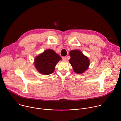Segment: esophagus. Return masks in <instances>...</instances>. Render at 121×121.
Here are the masks:
<instances>
[{"label":"esophagus","instance_id":"obj_1","mask_svg":"<svg viewBox=\"0 0 121 121\" xmlns=\"http://www.w3.org/2000/svg\"><path fill=\"white\" fill-rule=\"evenodd\" d=\"M62 60L64 61H66V58L65 57H62Z\"/></svg>","mask_w":121,"mask_h":121}]
</instances>
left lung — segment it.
<instances>
[{"instance_id": "8db88e82", "label": "left lung", "mask_w": 121, "mask_h": 121, "mask_svg": "<svg viewBox=\"0 0 121 121\" xmlns=\"http://www.w3.org/2000/svg\"><path fill=\"white\" fill-rule=\"evenodd\" d=\"M69 55L71 58L69 62L75 73L82 74L89 68L90 61L88 57L85 56L80 51L72 50L70 52Z\"/></svg>"}]
</instances>
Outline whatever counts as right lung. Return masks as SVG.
<instances>
[{
	"instance_id": "right-lung-1",
	"label": "right lung",
	"mask_w": 121,
	"mask_h": 121,
	"mask_svg": "<svg viewBox=\"0 0 121 121\" xmlns=\"http://www.w3.org/2000/svg\"><path fill=\"white\" fill-rule=\"evenodd\" d=\"M61 57L51 49L45 50L34 59V65L41 74L48 75L53 73L56 65Z\"/></svg>"
}]
</instances>
